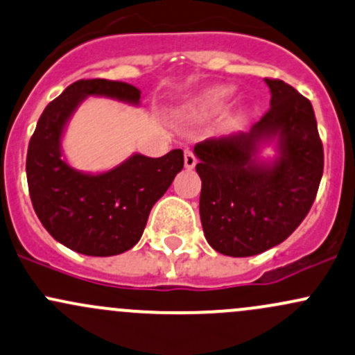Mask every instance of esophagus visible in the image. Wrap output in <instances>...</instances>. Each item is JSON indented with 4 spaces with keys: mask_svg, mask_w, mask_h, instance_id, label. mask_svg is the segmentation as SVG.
I'll return each mask as SVG.
<instances>
[{
    "mask_svg": "<svg viewBox=\"0 0 355 355\" xmlns=\"http://www.w3.org/2000/svg\"><path fill=\"white\" fill-rule=\"evenodd\" d=\"M184 163H185V168H187V170H192V168H196V165H197L196 155H193V153L190 151V149H185Z\"/></svg>",
    "mask_w": 355,
    "mask_h": 355,
    "instance_id": "esophagus-1",
    "label": "esophagus"
}]
</instances>
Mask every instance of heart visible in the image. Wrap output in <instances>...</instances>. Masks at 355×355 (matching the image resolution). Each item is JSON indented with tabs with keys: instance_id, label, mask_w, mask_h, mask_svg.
<instances>
[{
	"instance_id": "heart-1",
	"label": "heart",
	"mask_w": 355,
	"mask_h": 355,
	"mask_svg": "<svg viewBox=\"0 0 355 355\" xmlns=\"http://www.w3.org/2000/svg\"><path fill=\"white\" fill-rule=\"evenodd\" d=\"M231 93H233V88L226 87V85L207 88L202 95L197 96L192 103H189L185 107L184 114L189 119H193V121H199V119H206L209 115L218 114L225 107L226 100L230 98Z\"/></svg>"
}]
</instances>
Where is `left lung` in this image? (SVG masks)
Here are the masks:
<instances>
[{
  "instance_id": "left-lung-1",
  "label": "left lung",
  "mask_w": 355,
  "mask_h": 355,
  "mask_svg": "<svg viewBox=\"0 0 355 355\" xmlns=\"http://www.w3.org/2000/svg\"><path fill=\"white\" fill-rule=\"evenodd\" d=\"M266 83L270 109L248 132L209 137L193 148L204 234L227 257L259 255L282 243L311 209L323 175L311 102L284 81ZM268 144L278 155L262 160Z\"/></svg>"
}]
</instances>
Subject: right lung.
Here are the masks:
<instances>
[{
	"instance_id": "add662e5",
	"label": "right lung",
	"mask_w": 355,
	"mask_h": 355,
	"mask_svg": "<svg viewBox=\"0 0 355 355\" xmlns=\"http://www.w3.org/2000/svg\"><path fill=\"white\" fill-rule=\"evenodd\" d=\"M88 96L139 105L141 92L124 81L80 80L52 100L28 143L27 182L32 206L55 241L89 257H112L143 236L148 216L184 168V151L162 158L134 153L103 173H85L62 156V134Z\"/></svg>"
}]
</instances>
